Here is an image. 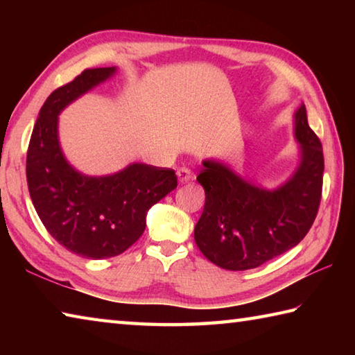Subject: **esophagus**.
Masks as SVG:
<instances>
[{
    "label": "esophagus",
    "mask_w": 355,
    "mask_h": 355,
    "mask_svg": "<svg viewBox=\"0 0 355 355\" xmlns=\"http://www.w3.org/2000/svg\"><path fill=\"white\" fill-rule=\"evenodd\" d=\"M177 177L180 183H186L189 182V180H192V172L188 169V167H180V169H177Z\"/></svg>",
    "instance_id": "1"
}]
</instances>
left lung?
I'll return each mask as SVG.
<instances>
[{
    "instance_id": "1",
    "label": "left lung",
    "mask_w": 355,
    "mask_h": 355,
    "mask_svg": "<svg viewBox=\"0 0 355 355\" xmlns=\"http://www.w3.org/2000/svg\"><path fill=\"white\" fill-rule=\"evenodd\" d=\"M300 159L274 189L248 182L224 163L203 161L197 175L205 207L194 228L197 248L228 271H245L293 249L307 235L320 208L324 156L302 103L294 112Z\"/></svg>"
}]
</instances>
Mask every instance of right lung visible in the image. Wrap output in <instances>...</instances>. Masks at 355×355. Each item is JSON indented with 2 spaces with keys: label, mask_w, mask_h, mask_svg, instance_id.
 <instances>
[{
  "label": "right lung",
  "mask_w": 355,
  "mask_h": 355,
  "mask_svg": "<svg viewBox=\"0 0 355 355\" xmlns=\"http://www.w3.org/2000/svg\"><path fill=\"white\" fill-rule=\"evenodd\" d=\"M116 71L86 69L56 89L42 106L26 155L28 189L42 224L65 249L92 260L133 245L146 230L148 209L177 188L175 172L164 167L133 163L112 175L89 177L65 159L58 116Z\"/></svg>",
  "instance_id": "right-lung-1"
}]
</instances>
